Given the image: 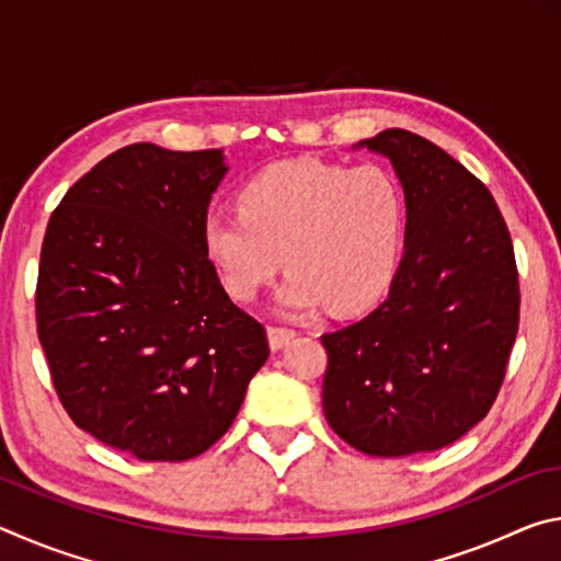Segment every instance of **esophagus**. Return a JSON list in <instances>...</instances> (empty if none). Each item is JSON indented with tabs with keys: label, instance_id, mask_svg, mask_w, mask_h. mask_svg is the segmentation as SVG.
<instances>
[{
	"label": "esophagus",
	"instance_id": "34e87169",
	"mask_svg": "<svg viewBox=\"0 0 561 561\" xmlns=\"http://www.w3.org/2000/svg\"><path fill=\"white\" fill-rule=\"evenodd\" d=\"M297 336V331L294 329H289V327H277V324H272L270 327V346L277 351V348H282L284 344H289V341Z\"/></svg>",
	"mask_w": 561,
	"mask_h": 561
}]
</instances>
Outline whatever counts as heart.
Instances as JSON below:
<instances>
[{
  "label": "heart",
  "instance_id": "obj_1",
  "mask_svg": "<svg viewBox=\"0 0 561 561\" xmlns=\"http://www.w3.org/2000/svg\"><path fill=\"white\" fill-rule=\"evenodd\" d=\"M237 210L203 220L205 257L232 299L257 297L282 262L291 270L279 291L289 311L324 301L339 314L358 311L393 279L403 195L383 168L284 160L247 180Z\"/></svg>",
  "mask_w": 561,
  "mask_h": 561
}]
</instances>
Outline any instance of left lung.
<instances>
[{"mask_svg":"<svg viewBox=\"0 0 561 561\" xmlns=\"http://www.w3.org/2000/svg\"><path fill=\"white\" fill-rule=\"evenodd\" d=\"M405 193V252L388 297L321 336L324 415L378 458L440 450L474 428L505 381L519 274L495 197L431 140L388 128L364 140Z\"/></svg>","mask_w":561,"mask_h":561,"instance_id":"obj_1","label":"left lung"}]
</instances>
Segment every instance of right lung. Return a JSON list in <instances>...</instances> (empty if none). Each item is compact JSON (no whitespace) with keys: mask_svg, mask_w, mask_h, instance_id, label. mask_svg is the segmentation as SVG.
Returning a JSON list of instances; mask_svg holds the SVG:
<instances>
[{"mask_svg":"<svg viewBox=\"0 0 561 561\" xmlns=\"http://www.w3.org/2000/svg\"><path fill=\"white\" fill-rule=\"evenodd\" d=\"M220 150L133 144L76 180L46 225L36 334L71 421L148 462L205 453L270 356L203 250Z\"/></svg>","mask_w":561,"mask_h":561,"instance_id":"obj_1","label":"right lung"}]
</instances>
